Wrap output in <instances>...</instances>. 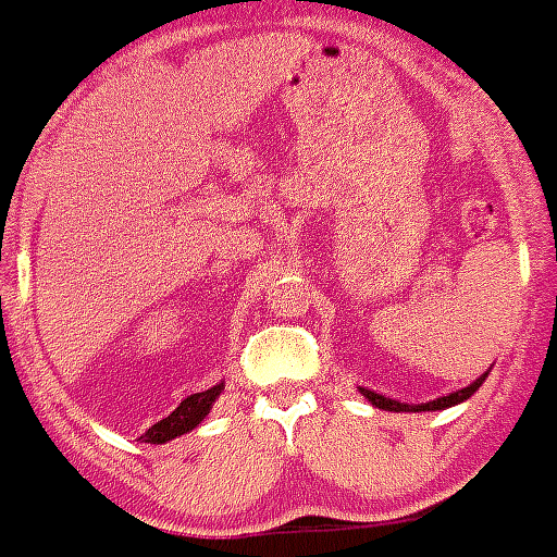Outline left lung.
<instances>
[{
	"mask_svg": "<svg viewBox=\"0 0 557 557\" xmlns=\"http://www.w3.org/2000/svg\"><path fill=\"white\" fill-rule=\"evenodd\" d=\"M485 376H488V372H485L483 376H478L475 382L468 384V387H462V389H459V393H451V395H446V397H436L434 403H423V405H403V403L393 400V397H384L380 393H372V389H361V393H363V397H369V403L376 405V408L395 410V413H400V410H444V408H451V405L468 400L470 395H475L480 384L485 382Z\"/></svg>",
	"mask_w": 557,
	"mask_h": 557,
	"instance_id": "left-lung-1",
	"label": "left lung"
}]
</instances>
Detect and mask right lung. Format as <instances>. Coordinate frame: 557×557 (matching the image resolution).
<instances>
[{"label":"right lung","mask_w":557,"mask_h":557,"mask_svg":"<svg viewBox=\"0 0 557 557\" xmlns=\"http://www.w3.org/2000/svg\"><path fill=\"white\" fill-rule=\"evenodd\" d=\"M222 389H224V384H216V387L203 389V393L185 397V400L177 405L173 413H170L168 418H162V421H157L152 429L144 431L139 438L149 444H164V442H170V438L188 434L190 429H196V425L201 423L206 416H209L211 405H214V400Z\"/></svg>","instance_id":"add662e5"}]
</instances>
